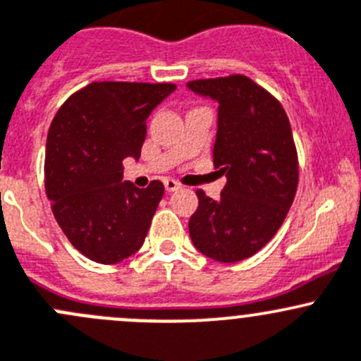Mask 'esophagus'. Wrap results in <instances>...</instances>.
<instances>
[{"label":"esophagus","instance_id":"1","mask_svg":"<svg viewBox=\"0 0 361 361\" xmlns=\"http://www.w3.org/2000/svg\"><path fill=\"white\" fill-rule=\"evenodd\" d=\"M180 188V184L177 180H173V179H165V189L169 192H172V191H177V189Z\"/></svg>","mask_w":361,"mask_h":361}]
</instances>
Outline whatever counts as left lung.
<instances>
[{
  "instance_id": "8db88e82",
  "label": "left lung",
  "mask_w": 361,
  "mask_h": 361,
  "mask_svg": "<svg viewBox=\"0 0 361 361\" xmlns=\"http://www.w3.org/2000/svg\"><path fill=\"white\" fill-rule=\"evenodd\" d=\"M219 103L214 166L226 176L221 196L196 191L189 235L202 255L242 262L265 247L295 200L298 154L290 119L276 96L245 75L188 82Z\"/></svg>"
}]
</instances>
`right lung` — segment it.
<instances>
[{"mask_svg":"<svg viewBox=\"0 0 361 361\" xmlns=\"http://www.w3.org/2000/svg\"><path fill=\"white\" fill-rule=\"evenodd\" d=\"M176 84L91 82L61 105L47 135L45 191L77 251L114 265L142 247L165 185L123 180V159L140 158L147 117Z\"/></svg>","mask_w":361,"mask_h":361,"instance_id":"obj_1","label":"right lung"}]
</instances>
